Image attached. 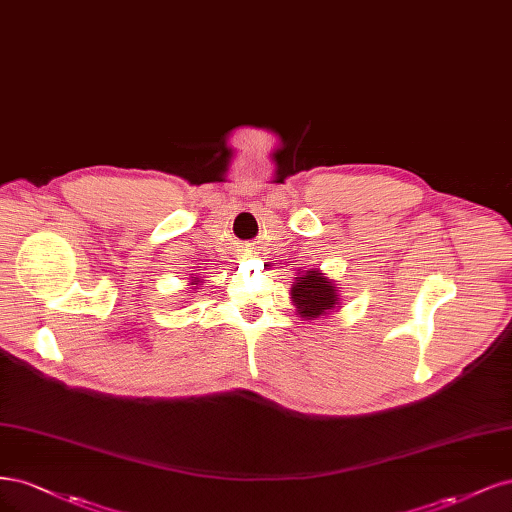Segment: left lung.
<instances>
[{
  "instance_id": "obj_1",
  "label": "left lung",
  "mask_w": 512,
  "mask_h": 512,
  "mask_svg": "<svg viewBox=\"0 0 512 512\" xmlns=\"http://www.w3.org/2000/svg\"><path fill=\"white\" fill-rule=\"evenodd\" d=\"M291 298L300 308V315L306 319H317L338 304L336 287L321 276L319 270H308L302 274L298 283L291 287Z\"/></svg>"
}]
</instances>
